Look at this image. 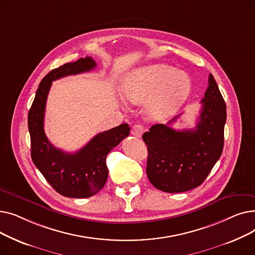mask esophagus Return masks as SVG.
<instances>
[{"label": "esophagus", "instance_id": "34e87169", "mask_svg": "<svg viewBox=\"0 0 255 255\" xmlns=\"http://www.w3.org/2000/svg\"><path fill=\"white\" fill-rule=\"evenodd\" d=\"M143 127L141 126V125H139V124H136V125H134L132 127V129H131V134L132 135H134L135 137H141V135H142V133H143Z\"/></svg>", "mask_w": 255, "mask_h": 255}]
</instances>
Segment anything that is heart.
<instances>
[{
    "label": "heart",
    "instance_id": "obj_1",
    "mask_svg": "<svg viewBox=\"0 0 255 255\" xmlns=\"http://www.w3.org/2000/svg\"><path fill=\"white\" fill-rule=\"evenodd\" d=\"M126 101L139 105L146 101L145 114L152 121L175 115L189 96L191 80L185 72L168 65H154L129 72L121 86Z\"/></svg>",
    "mask_w": 255,
    "mask_h": 255
}]
</instances>
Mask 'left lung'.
Listing matches in <instances>:
<instances>
[{"instance_id":"8db88e82","label":"left lung","mask_w":255,"mask_h":255,"mask_svg":"<svg viewBox=\"0 0 255 255\" xmlns=\"http://www.w3.org/2000/svg\"><path fill=\"white\" fill-rule=\"evenodd\" d=\"M195 129L177 131L156 124L143 133L148 146L146 175L157 189L168 193L191 190L202 184L221 156L226 105L216 80L209 75V87Z\"/></svg>"}]
</instances>
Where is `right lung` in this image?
Here are the masks:
<instances>
[{"mask_svg": "<svg viewBox=\"0 0 255 255\" xmlns=\"http://www.w3.org/2000/svg\"><path fill=\"white\" fill-rule=\"evenodd\" d=\"M95 67L96 62L86 57L51 70L40 83L29 111L28 126L33 162L52 188L66 197L87 198L103 188L109 176L106 156L130 132V127L125 123L98 133L75 153L57 149L47 139L44 132V114L52 82L61 77L91 71Z\"/></svg>", "mask_w": 255, "mask_h": 255, "instance_id": "1", "label": "right lung"}]
</instances>
